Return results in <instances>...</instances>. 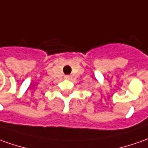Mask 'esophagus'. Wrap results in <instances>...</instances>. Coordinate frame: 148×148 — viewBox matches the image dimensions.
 Wrapping results in <instances>:
<instances>
[{
    "mask_svg": "<svg viewBox=\"0 0 148 148\" xmlns=\"http://www.w3.org/2000/svg\"><path fill=\"white\" fill-rule=\"evenodd\" d=\"M70 78H71L70 75H66V76H65V78H66V79H70Z\"/></svg>",
    "mask_w": 148,
    "mask_h": 148,
    "instance_id": "34e87169",
    "label": "esophagus"
}]
</instances>
